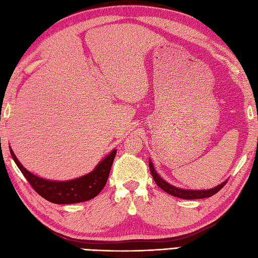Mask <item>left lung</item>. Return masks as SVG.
Returning a JSON list of instances; mask_svg holds the SVG:
<instances>
[{
    "label": "left lung",
    "instance_id": "obj_1",
    "mask_svg": "<svg viewBox=\"0 0 258 258\" xmlns=\"http://www.w3.org/2000/svg\"><path fill=\"white\" fill-rule=\"evenodd\" d=\"M150 171H151L152 176H153V178H154L155 183L158 187H161L163 190H165L168 194H171L175 197H179V199H183V200H197V199H206V197H211L214 194H216L218 190L222 189L224 187V185L227 183V180H226V182H224L221 185L216 186V187L207 189V190H205V189L204 190L182 189V188L175 187V186L168 184L165 182V180L162 179L160 177V175L155 172V169H154V167H153V164L151 161H150Z\"/></svg>",
    "mask_w": 258,
    "mask_h": 258
}]
</instances>
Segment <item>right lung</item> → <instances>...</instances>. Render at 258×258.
I'll list each match as a JSON object with an SVG mask.
<instances>
[{"label":"right lung","instance_id":"1","mask_svg":"<svg viewBox=\"0 0 258 258\" xmlns=\"http://www.w3.org/2000/svg\"><path fill=\"white\" fill-rule=\"evenodd\" d=\"M10 152L15 164L33 189L38 195H41L43 199L54 203V204H73V203L85 202L94 199L105 186L114 157L116 155V150H113L98 164L94 171L80 178L67 180V182H54V180L40 178L36 175L30 173L22 166V164L14 155L13 151L10 150Z\"/></svg>","mask_w":258,"mask_h":258}]
</instances>
